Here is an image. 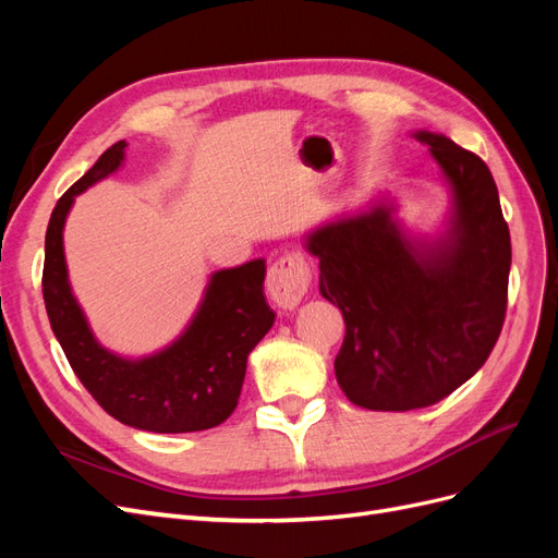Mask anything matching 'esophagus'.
Instances as JSON below:
<instances>
[{
	"label": "esophagus",
	"mask_w": 558,
	"mask_h": 558,
	"mask_svg": "<svg viewBox=\"0 0 558 558\" xmlns=\"http://www.w3.org/2000/svg\"><path fill=\"white\" fill-rule=\"evenodd\" d=\"M312 283V269L307 258L300 251L283 253L267 269L265 289L267 295L281 310H293L300 305V300L305 298Z\"/></svg>",
	"instance_id": "esophagus-1"
}]
</instances>
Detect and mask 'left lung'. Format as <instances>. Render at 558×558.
Returning <instances> with one entry per match:
<instances>
[{
    "label": "left lung",
    "mask_w": 558,
    "mask_h": 558,
    "mask_svg": "<svg viewBox=\"0 0 558 558\" xmlns=\"http://www.w3.org/2000/svg\"><path fill=\"white\" fill-rule=\"evenodd\" d=\"M414 137L453 193L440 242H410L384 202L307 234L318 291L347 324L337 384L377 412L428 408L465 384L494 351L508 310L510 228L492 172L445 134Z\"/></svg>",
    "instance_id": "1"
}]
</instances>
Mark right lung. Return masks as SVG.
Returning a JSON list of instances; mask_svg holds the SVG:
<instances>
[{"label": "right lung", "instance_id": "add662e5", "mask_svg": "<svg viewBox=\"0 0 558 558\" xmlns=\"http://www.w3.org/2000/svg\"><path fill=\"white\" fill-rule=\"evenodd\" d=\"M125 146L107 148L50 214L41 277L50 328L74 375L121 424L150 433L207 430L238 408L248 353L275 324L263 293L265 260L211 275L191 326L156 356L128 361L99 347L66 279L62 228L74 197L121 167Z\"/></svg>", "mask_w": 558, "mask_h": 558}]
</instances>
